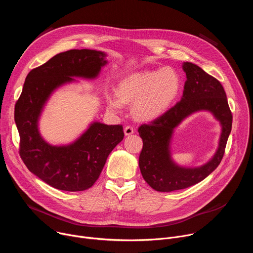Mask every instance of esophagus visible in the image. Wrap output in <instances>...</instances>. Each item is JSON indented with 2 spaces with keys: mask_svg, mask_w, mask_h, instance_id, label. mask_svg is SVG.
<instances>
[{
  "mask_svg": "<svg viewBox=\"0 0 253 253\" xmlns=\"http://www.w3.org/2000/svg\"><path fill=\"white\" fill-rule=\"evenodd\" d=\"M134 132H135V129H134V127L131 126V125H128V126H126V127L124 128V133H125L126 136H129V135L133 134Z\"/></svg>",
  "mask_w": 253,
  "mask_h": 253,
  "instance_id": "obj_1",
  "label": "esophagus"
}]
</instances>
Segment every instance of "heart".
I'll use <instances>...</instances> for the list:
<instances>
[{"mask_svg": "<svg viewBox=\"0 0 253 253\" xmlns=\"http://www.w3.org/2000/svg\"><path fill=\"white\" fill-rule=\"evenodd\" d=\"M181 88V78L171 67L133 73L123 78L117 93H107L111 111L120 112L124 103L133 102L134 115L143 120L157 118L164 113Z\"/></svg>", "mask_w": 253, "mask_h": 253, "instance_id": "1", "label": "heart"}]
</instances>
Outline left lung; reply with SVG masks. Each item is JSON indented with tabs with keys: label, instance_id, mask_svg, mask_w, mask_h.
Instances as JSON below:
<instances>
[{
	"label": "left lung",
	"instance_id": "1",
	"mask_svg": "<svg viewBox=\"0 0 253 253\" xmlns=\"http://www.w3.org/2000/svg\"><path fill=\"white\" fill-rule=\"evenodd\" d=\"M186 73L183 96L169 110L149 124L138 128L143 140L139 167L144 180L156 191L170 192L190 187L205 179L220 164L232 127V114L221 83L199 66L184 62ZM209 111L222 125L220 145L214 156L202 167L186 169L172 160L169 143L173 129L186 117Z\"/></svg>",
	"mask_w": 253,
	"mask_h": 253
}]
</instances>
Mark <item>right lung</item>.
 <instances>
[{
    "label": "right lung",
    "instance_id": "1",
    "mask_svg": "<svg viewBox=\"0 0 253 253\" xmlns=\"http://www.w3.org/2000/svg\"><path fill=\"white\" fill-rule=\"evenodd\" d=\"M101 51L82 49L57 54L30 71L15 106L20 156L27 168L50 186L83 191L93 186L107 157L124 138L122 125L93 122L73 143L54 146L41 136L38 121L51 94L73 77L96 78L107 64Z\"/></svg>",
    "mask_w": 253,
    "mask_h": 253
}]
</instances>
